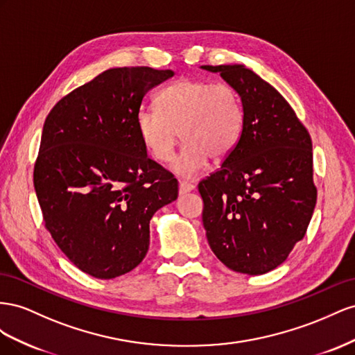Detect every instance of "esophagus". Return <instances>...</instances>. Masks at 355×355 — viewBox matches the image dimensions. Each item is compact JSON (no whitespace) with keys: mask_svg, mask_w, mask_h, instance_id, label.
<instances>
[{"mask_svg":"<svg viewBox=\"0 0 355 355\" xmlns=\"http://www.w3.org/2000/svg\"><path fill=\"white\" fill-rule=\"evenodd\" d=\"M193 184L191 183H189V181H184V180H180V183H178V191H180V195H184V193H189V191H191L193 190Z\"/></svg>","mask_w":355,"mask_h":355,"instance_id":"esophagus-1","label":"esophagus"}]
</instances>
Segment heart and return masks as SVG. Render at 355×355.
<instances>
[{
    "label": "heart",
    "mask_w": 355,
    "mask_h": 355,
    "mask_svg": "<svg viewBox=\"0 0 355 355\" xmlns=\"http://www.w3.org/2000/svg\"><path fill=\"white\" fill-rule=\"evenodd\" d=\"M156 107L137 113L138 137L151 157L166 162L181 135L184 143L171 168L186 177L205 169L209 157L226 159L244 126L241 99L234 87L223 82L180 78L160 90Z\"/></svg>",
    "instance_id": "heart-1"
}]
</instances>
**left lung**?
Segmentation results:
<instances>
[{"label":"left lung","instance_id":"obj_1","mask_svg":"<svg viewBox=\"0 0 355 355\" xmlns=\"http://www.w3.org/2000/svg\"><path fill=\"white\" fill-rule=\"evenodd\" d=\"M241 96L235 150L202 180V221L212 252L247 275L279 266L306 234L317 204L312 141L278 90L244 65H204Z\"/></svg>","mask_w":355,"mask_h":355}]
</instances>
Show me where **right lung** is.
Returning a JSON list of instances; mask_svg holds the SVG:
<instances>
[{"label": "right lung", "instance_id": "right-lung-1", "mask_svg": "<svg viewBox=\"0 0 355 355\" xmlns=\"http://www.w3.org/2000/svg\"><path fill=\"white\" fill-rule=\"evenodd\" d=\"M174 76L110 68L50 111L34 166L44 226L71 263L111 279L137 268L150 220L178 196V181L147 156L135 117L150 89Z\"/></svg>", "mask_w": 355, "mask_h": 355}]
</instances>
